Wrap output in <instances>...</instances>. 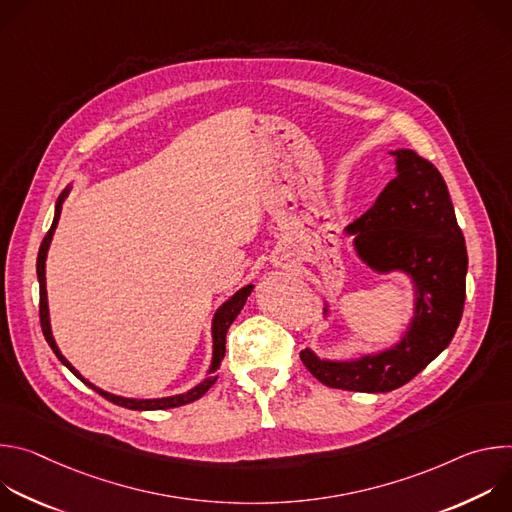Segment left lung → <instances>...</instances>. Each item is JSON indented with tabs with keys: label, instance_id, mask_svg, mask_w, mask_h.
<instances>
[{
	"label": "left lung",
	"instance_id": "obj_1",
	"mask_svg": "<svg viewBox=\"0 0 512 512\" xmlns=\"http://www.w3.org/2000/svg\"><path fill=\"white\" fill-rule=\"evenodd\" d=\"M397 178L346 233L364 263L405 271L417 289L415 318L391 350L352 362L320 360L302 350L306 369L324 385L360 393L403 387L454 338L464 312L468 253L448 186L437 168L413 150L393 152Z\"/></svg>",
	"mask_w": 512,
	"mask_h": 512
}]
</instances>
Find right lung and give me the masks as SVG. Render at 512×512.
<instances>
[{
  "label": "right lung",
  "mask_w": 512,
  "mask_h": 512,
  "mask_svg": "<svg viewBox=\"0 0 512 512\" xmlns=\"http://www.w3.org/2000/svg\"><path fill=\"white\" fill-rule=\"evenodd\" d=\"M68 190L60 194L58 202H56V212H54V221H52V227L50 231L46 233L42 245H40V251H38V261H36V273H38V281H40V324H42V332H44V338L46 342L50 344L52 352L60 358V362L64 364V367L72 373L77 375L85 385H89L93 391H97L101 397H105L107 401L119 405V407H125V409H135V411H156V409H172V407H180V405H186V403H192L196 399H200L218 379V367H221V360L225 356V340H227V332L231 328V324L235 322V318L239 316V312L243 310L249 294L253 291V285H245L243 289H239L237 294L225 302L221 308H218V312L214 314V320H212V340H214V350H212V364H210V375L200 383L196 385L194 389H190L188 393L184 395H174V397H166V399H123V397H117V395H111V393H105L103 389L91 385L87 379H83L79 375V371L72 367V364L60 354L54 338H52V332H50V320H48V302H46V277H44V263H46V253H48V245L52 241V233L58 225V216H60V210H62V204H64V198H66Z\"/></svg>",
  "instance_id": "obj_1"
}]
</instances>
